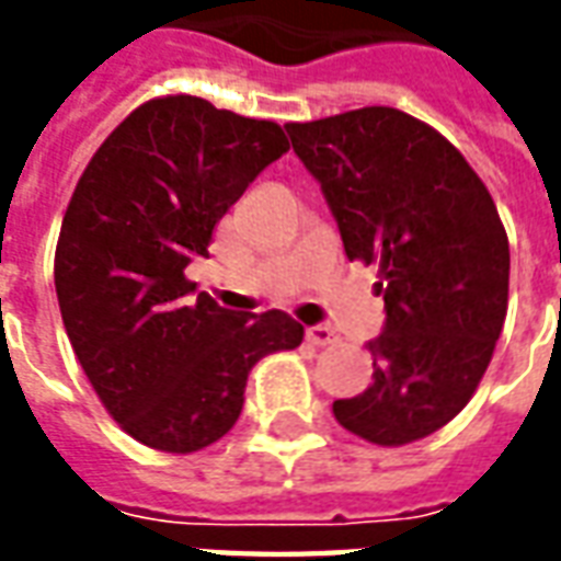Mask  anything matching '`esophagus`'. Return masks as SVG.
<instances>
[{"label": "esophagus", "mask_w": 561, "mask_h": 561, "mask_svg": "<svg viewBox=\"0 0 561 561\" xmlns=\"http://www.w3.org/2000/svg\"><path fill=\"white\" fill-rule=\"evenodd\" d=\"M306 340L312 342V345H333V342H336V333H333L328 324H316V328L306 330Z\"/></svg>", "instance_id": "34e87169"}]
</instances>
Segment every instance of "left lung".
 <instances>
[{
  "label": "left lung",
  "instance_id": "1",
  "mask_svg": "<svg viewBox=\"0 0 561 561\" xmlns=\"http://www.w3.org/2000/svg\"><path fill=\"white\" fill-rule=\"evenodd\" d=\"M285 128L345 255L378 264L388 312L373 385L333 414L373 445L426 438L466 409L505 324L511 252L493 197L450 140L397 107Z\"/></svg>",
  "mask_w": 561,
  "mask_h": 561
}]
</instances>
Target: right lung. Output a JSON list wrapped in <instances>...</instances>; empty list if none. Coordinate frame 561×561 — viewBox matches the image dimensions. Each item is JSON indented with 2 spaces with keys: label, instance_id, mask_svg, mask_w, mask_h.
I'll return each mask as SVG.
<instances>
[{
  "label": "right lung",
  "instance_id": "obj_1",
  "mask_svg": "<svg viewBox=\"0 0 561 561\" xmlns=\"http://www.w3.org/2000/svg\"><path fill=\"white\" fill-rule=\"evenodd\" d=\"M288 152L276 123L164 95L107 135L78 180L56 243L54 282L90 385L140 445L192 454L243 412L245 378L304 342L279 309H221L185 267L257 173Z\"/></svg>",
  "mask_w": 561,
  "mask_h": 561
}]
</instances>
